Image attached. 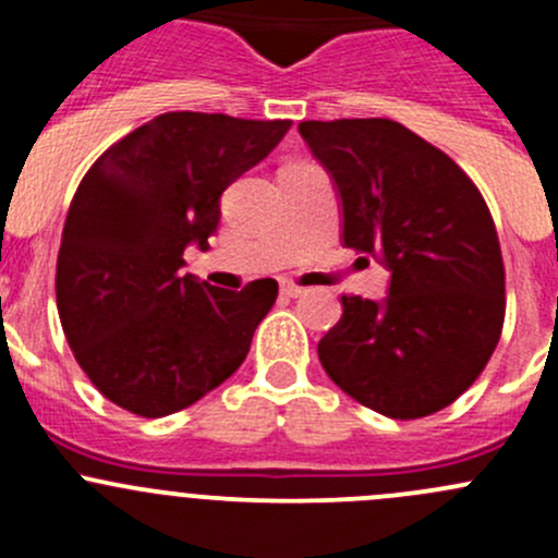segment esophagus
Masks as SVG:
<instances>
[{
    "instance_id": "obj_1",
    "label": "esophagus",
    "mask_w": 558,
    "mask_h": 558,
    "mask_svg": "<svg viewBox=\"0 0 558 558\" xmlns=\"http://www.w3.org/2000/svg\"><path fill=\"white\" fill-rule=\"evenodd\" d=\"M280 294L300 296V294H305V289H302V286H296L294 280H280Z\"/></svg>"
}]
</instances>
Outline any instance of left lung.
Returning a JSON list of instances; mask_svg holds the SVG:
<instances>
[{
    "label": "left lung",
    "mask_w": 558,
    "mask_h": 558,
    "mask_svg": "<svg viewBox=\"0 0 558 558\" xmlns=\"http://www.w3.org/2000/svg\"><path fill=\"white\" fill-rule=\"evenodd\" d=\"M335 178L342 243L391 269L384 302L342 294L318 359L348 397L388 418H424L483 373L505 324L497 227L470 174L388 118L302 121Z\"/></svg>",
    "instance_id": "1"
}]
</instances>
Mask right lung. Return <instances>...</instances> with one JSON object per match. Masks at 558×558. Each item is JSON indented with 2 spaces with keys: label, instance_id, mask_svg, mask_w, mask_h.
<instances>
[{
  "label": "right lung",
  "instance_id": "1",
  "mask_svg": "<svg viewBox=\"0 0 558 558\" xmlns=\"http://www.w3.org/2000/svg\"><path fill=\"white\" fill-rule=\"evenodd\" d=\"M291 121L165 112L83 174L56 258V305L77 364L102 397L143 418L189 408L245 362L278 300L272 278L243 291L183 275V251L221 221V194Z\"/></svg>",
  "mask_w": 558,
  "mask_h": 558
}]
</instances>
